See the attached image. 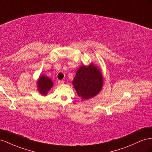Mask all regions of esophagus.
I'll list each match as a JSON object with an SVG mask.
<instances>
[{
  "instance_id": "34e87169",
  "label": "esophagus",
  "mask_w": 152,
  "mask_h": 152,
  "mask_svg": "<svg viewBox=\"0 0 152 152\" xmlns=\"http://www.w3.org/2000/svg\"><path fill=\"white\" fill-rule=\"evenodd\" d=\"M64 80H58V84H59V85H61V84H64Z\"/></svg>"
}]
</instances>
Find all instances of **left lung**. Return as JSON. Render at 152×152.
<instances>
[{
    "mask_svg": "<svg viewBox=\"0 0 152 152\" xmlns=\"http://www.w3.org/2000/svg\"><path fill=\"white\" fill-rule=\"evenodd\" d=\"M77 95L87 100L96 95L103 85V77L98 68L93 64L82 66L78 69L73 80Z\"/></svg>",
    "mask_w": 152,
    "mask_h": 152,
    "instance_id": "1",
    "label": "left lung"
}]
</instances>
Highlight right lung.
I'll return each instance as SVG.
<instances>
[{
	"label": "right lung",
	"instance_id": "right-lung-1",
	"mask_svg": "<svg viewBox=\"0 0 152 152\" xmlns=\"http://www.w3.org/2000/svg\"><path fill=\"white\" fill-rule=\"evenodd\" d=\"M52 86V81L47 77L42 75L39 78L38 81V88L39 91L42 95H46Z\"/></svg>",
	"mask_w": 152,
	"mask_h": 152
}]
</instances>
